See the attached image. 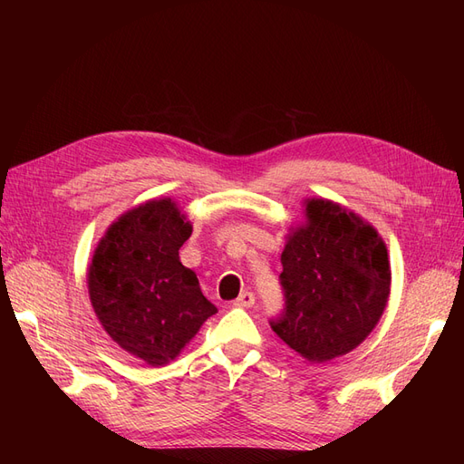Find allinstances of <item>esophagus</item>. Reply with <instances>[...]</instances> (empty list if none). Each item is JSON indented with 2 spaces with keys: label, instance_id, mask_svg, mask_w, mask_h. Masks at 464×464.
Returning <instances> with one entry per match:
<instances>
[{
  "label": "esophagus",
  "instance_id": "obj_1",
  "mask_svg": "<svg viewBox=\"0 0 464 464\" xmlns=\"http://www.w3.org/2000/svg\"><path fill=\"white\" fill-rule=\"evenodd\" d=\"M256 304V294L254 292H242L240 296L234 300V305H240V307H251Z\"/></svg>",
  "mask_w": 464,
  "mask_h": 464
}]
</instances>
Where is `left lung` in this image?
<instances>
[{
  "label": "left lung",
  "mask_w": 464,
  "mask_h": 464,
  "mask_svg": "<svg viewBox=\"0 0 464 464\" xmlns=\"http://www.w3.org/2000/svg\"><path fill=\"white\" fill-rule=\"evenodd\" d=\"M280 256L285 307L271 329L310 362H329L356 348L382 317L391 286L382 237L354 213L325 199L305 207Z\"/></svg>",
  "instance_id": "obj_1"
}]
</instances>
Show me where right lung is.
<instances>
[{
	"mask_svg": "<svg viewBox=\"0 0 464 464\" xmlns=\"http://www.w3.org/2000/svg\"><path fill=\"white\" fill-rule=\"evenodd\" d=\"M191 224L170 199L149 201L111 224L89 269L91 302L106 333L150 366L174 360L217 314L198 275L179 261Z\"/></svg>",
	"mask_w": 464,
	"mask_h": 464,
	"instance_id": "obj_1",
	"label": "right lung"
}]
</instances>
